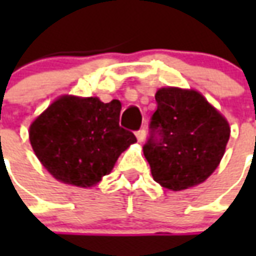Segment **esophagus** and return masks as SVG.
<instances>
[{"label":"esophagus","instance_id":"obj_1","mask_svg":"<svg viewBox=\"0 0 256 256\" xmlns=\"http://www.w3.org/2000/svg\"><path fill=\"white\" fill-rule=\"evenodd\" d=\"M145 136H146L145 128H140L138 132H136V137H137V140H138L140 142H142V141H144Z\"/></svg>","mask_w":256,"mask_h":256}]
</instances>
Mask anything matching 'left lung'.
Listing matches in <instances>:
<instances>
[{
  "label": "left lung",
  "mask_w": 256,
  "mask_h": 256,
  "mask_svg": "<svg viewBox=\"0 0 256 256\" xmlns=\"http://www.w3.org/2000/svg\"><path fill=\"white\" fill-rule=\"evenodd\" d=\"M155 98L158 110L142 146L152 177L172 190L203 182L225 154L229 123L194 90L163 88Z\"/></svg>",
  "instance_id": "1"
}]
</instances>
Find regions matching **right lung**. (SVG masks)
<instances>
[{
	"label": "right lung",
	"instance_id": "1",
	"mask_svg": "<svg viewBox=\"0 0 256 256\" xmlns=\"http://www.w3.org/2000/svg\"><path fill=\"white\" fill-rule=\"evenodd\" d=\"M120 108L119 100L60 97L30 126L36 158L58 181L93 186L137 141L132 132L119 126Z\"/></svg>",
	"mask_w": 256,
	"mask_h": 256
}]
</instances>
